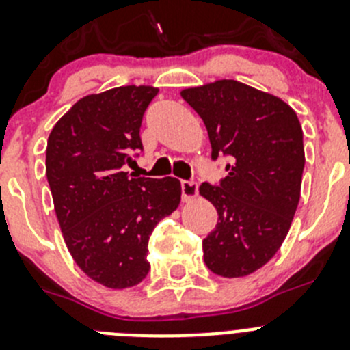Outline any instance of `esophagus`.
I'll use <instances>...</instances> for the list:
<instances>
[{
	"mask_svg": "<svg viewBox=\"0 0 350 350\" xmlns=\"http://www.w3.org/2000/svg\"><path fill=\"white\" fill-rule=\"evenodd\" d=\"M182 189V201H191L198 196V184L194 180H182L180 182Z\"/></svg>",
	"mask_w": 350,
	"mask_h": 350,
	"instance_id": "obj_1",
	"label": "esophagus"
}]
</instances>
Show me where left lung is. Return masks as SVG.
Returning <instances> with one entry per match:
<instances>
[{"instance_id":"8db88e82","label":"left lung","mask_w":350,"mask_h":350,"mask_svg":"<svg viewBox=\"0 0 350 350\" xmlns=\"http://www.w3.org/2000/svg\"><path fill=\"white\" fill-rule=\"evenodd\" d=\"M180 95L206 126L211 159H230L219 185L200 187L219 213L203 239L204 264L222 278H243L267 264L290 230L306 165L302 126L286 102L234 79Z\"/></svg>"}]
</instances>
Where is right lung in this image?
<instances>
[{"mask_svg": "<svg viewBox=\"0 0 350 350\" xmlns=\"http://www.w3.org/2000/svg\"><path fill=\"white\" fill-rule=\"evenodd\" d=\"M156 95L158 88L135 85L86 95L48 137L46 178L67 250L88 278L112 290L146 278L149 236L180 203L177 178L123 172L142 150L140 124Z\"/></svg>", "mask_w": 350, "mask_h": 350, "instance_id": "1", "label": "right lung"}]
</instances>
